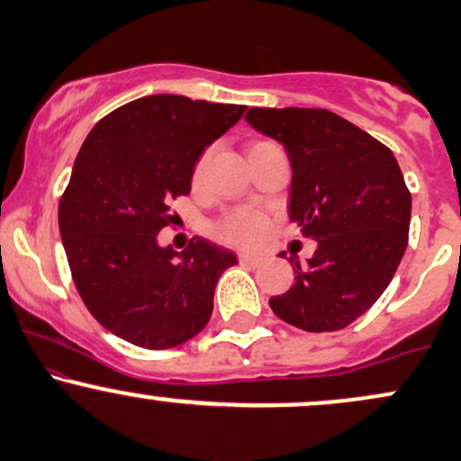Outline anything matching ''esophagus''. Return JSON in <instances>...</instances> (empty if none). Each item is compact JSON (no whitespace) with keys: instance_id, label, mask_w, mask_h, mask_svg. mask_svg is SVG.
<instances>
[{"instance_id":"34e87169","label":"esophagus","mask_w":461,"mask_h":461,"mask_svg":"<svg viewBox=\"0 0 461 461\" xmlns=\"http://www.w3.org/2000/svg\"><path fill=\"white\" fill-rule=\"evenodd\" d=\"M238 260H240V264H245V267H258V264L262 262V258L253 256V253H249V251H240L238 253Z\"/></svg>"}]
</instances>
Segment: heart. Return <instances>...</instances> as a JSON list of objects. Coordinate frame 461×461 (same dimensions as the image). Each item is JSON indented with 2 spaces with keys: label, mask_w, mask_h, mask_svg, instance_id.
Returning a JSON list of instances; mask_svg holds the SVG:
<instances>
[{
  "label": "heart",
  "mask_w": 461,
  "mask_h": 461,
  "mask_svg": "<svg viewBox=\"0 0 461 461\" xmlns=\"http://www.w3.org/2000/svg\"><path fill=\"white\" fill-rule=\"evenodd\" d=\"M262 145V142H253L251 147ZM201 164L197 167V176L201 173ZM264 231H267V221L264 216L253 208H238L231 210L230 214L223 216L219 225H216V236L221 240L231 242V245H256L262 240Z\"/></svg>",
  "instance_id": "obj_1"
}]
</instances>
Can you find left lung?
<instances>
[{"label": "left lung", "mask_w": 461, "mask_h": 461, "mask_svg": "<svg viewBox=\"0 0 461 461\" xmlns=\"http://www.w3.org/2000/svg\"><path fill=\"white\" fill-rule=\"evenodd\" d=\"M247 123L288 153V216L316 251L294 260V284L268 299L305 331H338L393 282L410 234L411 194L388 147L321 108H251Z\"/></svg>", "instance_id": "left-lung-1"}]
</instances>
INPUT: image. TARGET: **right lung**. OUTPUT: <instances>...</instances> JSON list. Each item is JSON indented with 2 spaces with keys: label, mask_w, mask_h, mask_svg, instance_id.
Listing matches in <instances>:
<instances>
[{
  "label": "right lung",
  "mask_w": 461,
  "mask_h": 461,
  "mask_svg": "<svg viewBox=\"0 0 461 461\" xmlns=\"http://www.w3.org/2000/svg\"><path fill=\"white\" fill-rule=\"evenodd\" d=\"M247 105L149 95L104 116L79 149L58 225L73 282L108 331L142 348H171L203 330L214 288L236 256L194 238L158 242L168 203L190 193L194 164Z\"/></svg>",
  "instance_id": "obj_1"
}]
</instances>
